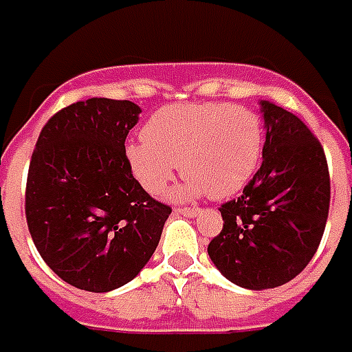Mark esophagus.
Wrapping results in <instances>:
<instances>
[{
  "mask_svg": "<svg viewBox=\"0 0 352 352\" xmlns=\"http://www.w3.org/2000/svg\"><path fill=\"white\" fill-rule=\"evenodd\" d=\"M174 212H176V214H184V216H188V218H195L197 214L201 212V208H191V206H184V208H180V206H178V208H174Z\"/></svg>",
  "mask_w": 352,
  "mask_h": 352,
  "instance_id": "obj_1",
  "label": "esophagus"
}]
</instances>
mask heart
Segmentation results:
<instances>
[{"label":"heart","instance_id":"heart-1","mask_svg":"<svg viewBox=\"0 0 352 352\" xmlns=\"http://www.w3.org/2000/svg\"><path fill=\"white\" fill-rule=\"evenodd\" d=\"M144 142L124 148L132 176L151 195H161L180 164L176 195L208 193L226 199L252 180L263 151V123L254 109L221 102L174 104L155 111L142 129Z\"/></svg>","mask_w":352,"mask_h":352}]
</instances>
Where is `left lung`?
<instances>
[{
	"label": "left lung",
	"mask_w": 352,
	"mask_h": 352,
	"mask_svg": "<svg viewBox=\"0 0 352 352\" xmlns=\"http://www.w3.org/2000/svg\"><path fill=\"white\" fill-rule=\"evenodd\" d=\"M263 163L243 195L220 206L223 229L208 244L221 275L248 290L290 283L313 260L330 210L320 142L300 117L261 102Z\"/></svg>",
	"instance_id": "obj_1"
}]
</instances>
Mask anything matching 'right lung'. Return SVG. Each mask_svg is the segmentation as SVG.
<instances>
[{
  "mask_svg": "<svg viewBox=\"0 0 352 352\" xmlns=\"http://www.w3.org/2000/svg\"><path fill=\"white\" fill-rule=\"evenodd\" d=\"M140 108L89 98L62 108L37 138L26 182V221L39 256L64 283L109 292L153 256L172 208L132 176L124 140Z\"/></svg>",
  "mask_w": 352,
  "mask_h": 352,
  "instance_id": "add662e5",
  "label": "right lung"
}]
</instances>
